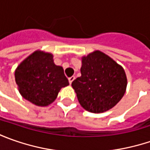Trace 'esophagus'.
I'll use <instances>...</instances> for the list:
<instances>
[{
    "label": "esophagus",
    "mask_w": 150,
    "mask_h": 150,
    "mask_svg": "<svg viewBox=\"0 0 150 150\" xmlns=\"http://www.w3.org/2000/svg\"><path fill=\"white\" fill-rule=\"evenodd\" d=\"M75 79V77L74 76H72V77H70V78H68V81H69V83L71 84L73 82V80Z\"/></svg>",
    "instance_id": "esophagus-1"
}]
</instances>
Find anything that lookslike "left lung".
I'll return each instance as SVG.
<instances>
[{
    "mask_svg": "<svg viewBox=\"0 0 150 150\" xmlns=\"http://www.w3.org/2000/svg\"><path fill=\"white\" fill-rule=\"evenodd\" d=\"M81 74L72 87L79 103L88 112H106L125 93L127 77L123 67L100 51L82 57Z\"/></svg>",
    "mask_w": 150,
    "mask_h": 150,
    "instance_id": "8db88e82",
    "label": "left lung"
}]
</instances>
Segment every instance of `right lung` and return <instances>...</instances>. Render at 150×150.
<instances>
[{
	"instance_id": "add662e5",
	"label": "right lung",
	"mask_w": 150,
	"mask_h": 150,
	"mask_svg": "<svg viewBox=\"0 0 150 150\" xmlns=\"http://www.w3.org/2000/svg\"><path fill=\"white\" fill-rule=\"evenodd\" d=\"M21 95L35 105L48 106L62 88L69 85L62 67L57 66L53 56L36 51L23 60L15 71Z\"/></svg>"
}]
</instances>
